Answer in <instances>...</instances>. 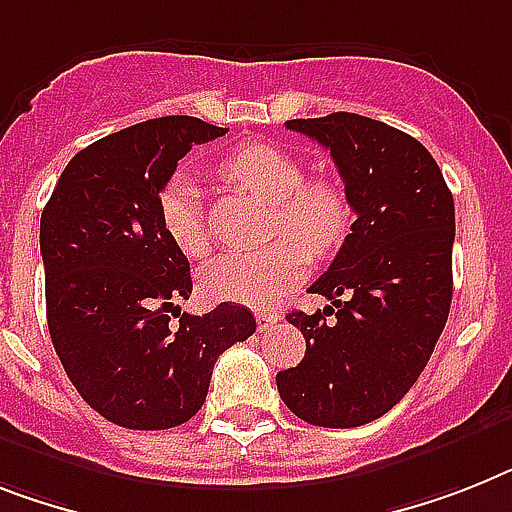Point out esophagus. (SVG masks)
Here are the masks:
<instances>
[{"instance_id": "esophagus-1", "label": "esophagus", "mask_w": 512, "mask_h": 512, "mask_svg": "<svg viewBox=\"0 0 512 512\" xmlns=\"http://www.w3.org/2000/svg\"><path fill=\"white\" fill-rule=\"evenodd\" d=\"M277 319H280V314H277V311H269V308H259V311H256V324H259V332H266V329L272 327V324H277Z\"/></svg>"}]
</instances>
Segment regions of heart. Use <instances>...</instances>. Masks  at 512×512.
<instances>
[{"mask_svg":"<svg viewBox=\"0 0 512 512\" xmlns=\"http://www.w3.org/2000/svg\"><path fill=\"white\" fill-rule=\"evenodd\" d=\"M232 185L272 204V235L261 251L225 253L204 266L201 287L217 301L243 306H272L285 290L301 282L308 253L327 256L340 246L350 227V201L337 177H303L301 162L274 143H246L219 164ZM159 222L177 251L201 259L209 235L201 214L198 188L177 175L159 193Z\"/></svg>","mask_w":512,"mask_h":512,"instance_id":"obj_1","label":"heart"}]
</instances>
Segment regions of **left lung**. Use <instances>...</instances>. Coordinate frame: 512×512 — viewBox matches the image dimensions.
<instances>
[{
	"mask_svg": "<svg viewBox=\"0 0 512 512\" xmlns=\"http://www.w3.org/2000/svg\"><path fill=\"white\" fill-rule=\"evenodd\" d=\"M285 125L329 149L356 222L327 272L308 287L332 306L287 314L306 337V356L277 374V390L308 424L350 429L405 398L445 329L453 301V193L432 154L384 122L335 112Z\"/></svg>",
	"mask_w": 512,
	"mask_h": 512,
	"instance_id": "8db88e82",
	"label": "left lung"
}]
</instances>
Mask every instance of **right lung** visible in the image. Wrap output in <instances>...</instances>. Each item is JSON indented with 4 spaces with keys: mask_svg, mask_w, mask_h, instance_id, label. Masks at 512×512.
I'll use <instances>...</instances> for the list:
<instances>
[{
    "mask_svg": "<svg viewBox=\"0 0 512 512\" xmlns=\"http://www.w3.org/2000/svg\"><path fill=\"white\" fill-rule=\"evenodd\" d=\"M225 133L172 114L107 135L70 159L41 214L52 345L80 398L125 429L156 432L196 416L217 358L256 332L238 303L180 314L190 264L159 222L177 162Z\"/></svg>",
    "mask_w": 512,
    "mask_h": 512,
    "instance_id": "obj_1",
    "label": "right lung"
}]
</instances>
